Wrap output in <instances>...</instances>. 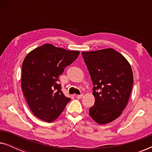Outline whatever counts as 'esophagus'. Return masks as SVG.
Wrapping results in <instances>:
<instances>
[{"instance_id": "obj_1", "label": "esophagus", "mask_w": 152, "mask_h": 152, "mask_svg": "<svg viewBox=\"0 0 152 152\" xmlns=\"http://www.w3.org/2000/svg\"><path fill=\"white\" fill-rule=\"evenodd\" d=\"M83 97H84V95H83V94L77 95V98H78V99H81V98H82Z\"/></svg>"}]
</instances>
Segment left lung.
I'll list each match as a JSON object with an SVG mask.
<instances>
[{
	"label": "left lung",
	"mask_w": 152,
	"mask_h": 152,
	"mask_svg": "<svg viewBox=\"0 0 152 152\" xmlns=\"http://www.w3.org/2000/svg\"><path fill=\"white\" fill-rule=\"evenodd\" d=\"M82 54L94 86L95 104L89 115L99 124L109 123L121 115L128 103L134 83L132 67L112 48Z\"/></svg>",
	"instance_id": "obj_1"
}]
</instances>
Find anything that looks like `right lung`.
<instances>
[{"label":"right lung","mask_w":152,"mask_h":152,"mask_svg":"<svg viewBox=\"0 0 152 152\" xmlns=\"http://www.w3.org/2000/svg\"><path fill=\"white\" fill-rule=\"evenodd\" d=\"M79 54L77 50H67L46 43L30 52L24 59L22 91L30 110L39 119L54 121L70 100L61 91L59 77Z\"/></svg>","instance_id":"1"}]
</instances>
